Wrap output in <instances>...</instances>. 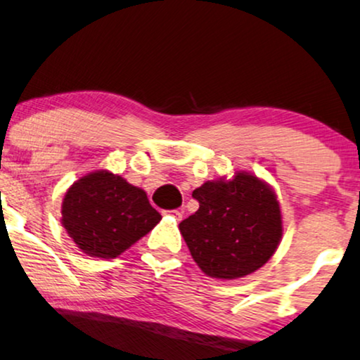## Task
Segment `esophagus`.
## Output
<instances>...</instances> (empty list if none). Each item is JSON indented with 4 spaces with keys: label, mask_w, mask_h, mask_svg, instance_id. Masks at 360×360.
<instances>
[{
    "label": "esophagus",
    "mask_w": 360,
    "mask_h": 360,
    "mask_svg": "<svg viewBox=\"0 0 360 360\" xmlns=\"http://www.w3.org/2000/svg\"><path fill=\"white\" fill-rule=\"evenodd\" d=\"M167 214L175 217V220H181V217H184V212H181V210H168Z\"/></svg>",
    "instance_id": "esophagus-1"
}]
</instances>
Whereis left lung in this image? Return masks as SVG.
Returning a JSON list of instances; mask_svg holds the SVG:
<instances>
[{"label": "left lung", "mask_w": 360, "mask_h": 360, "mask_svg": "<svg viewBox=\"0 0 360 360\" xmlns=\"http://www.w3.org/2000/svg\"><path fill=\"white\" fill-rule=\"evenodd\" d=\"M192 197L198 210L179 227L203 272L232 281L267 264L282 238L281 207L267 184L242 172L207 181Z\"/></svg>", "instance_id": "left-lung-1"}]
</instances>
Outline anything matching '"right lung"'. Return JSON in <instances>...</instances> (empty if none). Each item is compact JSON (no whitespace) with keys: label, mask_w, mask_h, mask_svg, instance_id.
I'll return each mask as SVG.
<instances>
[{"label":"right lung","mask_w":360,"mask_h":360,"mask_svg":"<svg viewBox=\"0 0 360 360\" xmlns=\"http://www.w3.org/2000/svg\"><path fill=\"white\" fill-rule=\"evenodd\" d=\"M160 219L143 190L106 170L75 181L61 205V224L73 242L100 259L123 254Z\"/></svg>","instance_id":"1"}]
</instances>
